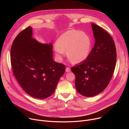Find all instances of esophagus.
<instances>
[{
	"instance_id": "34e87169",
	"label": "esophagus",
	"mask_w": 129,
	"mask_h": 129,
	"mask_svg": "<svg viewBox=\"0 0 129 129\" xmlns=\"http://www.w3.org/2000/svg\"><path fill=\"white\" fill-rule=\"evenodd\" d=\"M70 68H69V67H67L66 68V72H70Z\"/></svg>"
}]
</instances>
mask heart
Instances as JSON below:
<instances>
[{"mask_svg":"<svg viewBox=\"0 0 129 129\" xmlns=\"http://www.w3.org/2000/svg\"><path fill=\"white\" fill-rule=\"evenodd\" d=\"M91 40L85 33L76 29L67 30L57 40L54 50L60 60L65 52L69 60L74 63L84 61L89 56L91 48Z\"/></svg>","mask_w":129,"mask_h":129,"instance_id":"1","label":"heart"}]
</instances>
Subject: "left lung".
<instances>
[{
    "label": "left lung",
    "instance_id": "1",
    "mask_svg": "<svg viewBox=\"0 0 129 129\" xmlns=\"http://www.w3.org/2000/svg\"><path fill=\"white\" fill-rule=\"evenodd\" d=\"M95 43L88 58L81 64L72 67L76 76L75 85L78 92L86 97L99 94L108 85L116 63L114 42L101 27L92 23Z\"/></svg>",
    "mask_w": 129,
    "mask_h": 129
}]
</instances>
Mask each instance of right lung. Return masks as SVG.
Wrapping results in <instances>:
<instances>
[{
  "label": "right lung",
  "instance_id": "1",
  "mask_svg": "<svg viewBox=\"0 0 129 129\" xmlns=\"http://www.w3.org/2000/svg\"><path fill=\"white\" fill-rule=\"evenodd\" d=\"M32 35V27L28 26L17 36L11 49V66L26 93L45 99L54 93L66 68L53 61L51 43H40Z\"/></svg>",
  "mask_w": 129,
  "mask_h": 129
}]
</instances>
